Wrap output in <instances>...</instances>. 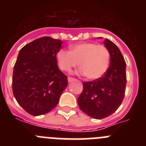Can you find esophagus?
<instances>
[{
    "mask_svg": "<svg viewBox=\"0 0 146 146\" xmlns=\"http://www.w3.org/2000/svg\"><path fill=\"white\" fill-rule=\"evenodd\" d=\"M74 80H76V79H74V78H73V77H68V81H69V82H72V81H74Z\"/></svg>",
    "mask_w": 146,
    "mask_h": 146,
    "instance_id": "obj_1",
    "label": "esophagus"
}]
</instances>
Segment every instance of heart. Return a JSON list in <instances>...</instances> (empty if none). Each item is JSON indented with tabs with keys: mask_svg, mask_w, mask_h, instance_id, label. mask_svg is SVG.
I'll return each mask as SVG.
<instances>
[{
	"mask_svg": "<svg viewBox=\"0 0 146 146\" xmlns=\"http://www.w3.org/2000/svg\"><path fill=\"white\" fill-rule=\"evenodd\" d=\"M70 50H60L56 55L62 70L70 72L79 63L81 73L88 79L96 80L105 74L110 62V54L105 46L93 42L72 45Z\"/></svg>",
	"mask_w": 146,
	"mask_h": 146,
	"instance_id": "1",
	"label": "heart"
}]
</instances>
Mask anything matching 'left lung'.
Here are the masks:
<instances>
[{"label": "left lung", "mask_w": 146, "mask_h": 146, "mask_svg": "<svg viewBox=\"0 0 146 146\" xmlns=\"http://www.w3.org/2000/svg\"><path fill=\"white\" fill-rule=\"evenodd\" d=\"M104 44L110 54V65L102 77L82 83L83 89L77 99L81 110L95 119H102L116 111L126 90V62L123 55L110 40L105 38Z\"/></svg>", "instance_id": "obj_1"}]
</instances>
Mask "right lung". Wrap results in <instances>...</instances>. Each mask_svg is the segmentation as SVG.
I'll return each instance as SVG.
<instances>
[{
    "instance_id": "right-lung-1",
    "label": "right lung",
    "mask_w": 146,
    "mask_h": 146,
    "mask_svg": "<svg viewBox=\"0 0 146 146\" xmlns=\"http://www.w3.org/2000/svg\"><path fill=\"white\" fill-rule=\"evenodd\" d=\"M62 44L61 40L42 37L25 45L18 54L13 71V94L18 104L32 115L53 110L68 85L56 58Z\"/></svg>"
}]
</instances>
